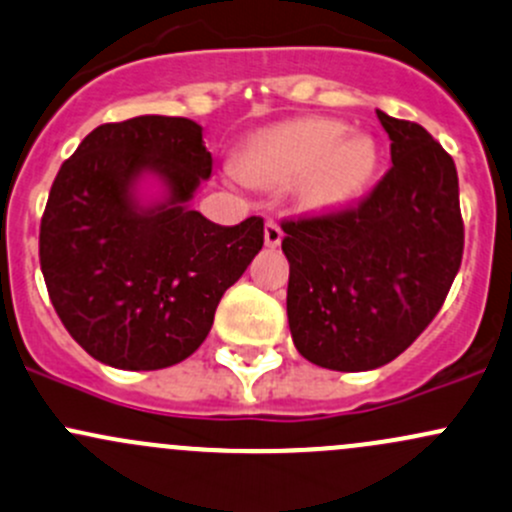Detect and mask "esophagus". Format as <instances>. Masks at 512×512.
<instances>
[{"mask_svg":"<svg viewBox=\"0 0 512 512\" xmlns=\"http://www.w3.org/2000/svg\"><path fill=\"white\" fill-rule=\"evenodd\" d=\"M282 238H284L282 228H279L274 220H267V223H265V245L272 247V250H274V247L282 245Z\"/></svg>","mask_w":512,"mask_h":512,"instance_id":"obj_1","label":"esophagus"}]
</instances>
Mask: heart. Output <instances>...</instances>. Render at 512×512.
<instances>
[{
	"label": "heart",
	"mask_w": 512,
	"mask_h": 512,
	"mask_svg": "<svg viewBox=\"0 0 512 512\" xmlns=\"http://www.w3.org/2000/svg\"><path fill=\"white\" fill-rule=\"evenodd\" d=\"M378 144L333 117H292L252 134L233 179L284 191L299 211L333 215L358 201L378 171Z\"/></svg>",
	"instance_id": "b5f03b06"
}]
</instances>
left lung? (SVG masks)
<instances>
[{
    "label": "left lung",
    "mask_w": 512,
    "mask_h": 512,
    "mask_svg": "<svg viewBox=\"0 0 512 512\" xmlns=\"http://www.w3.org/2000/svg\"><path fill=\"white\" fill-rule=\"evenodd\" d=\"M378 112L392 169L351 211L282 223L297 351L341 373L375 370L437 316L464 255L454 159L414 122Z\"/></svg>",
    "instance_id": "left-lung-1"
}]
</instances>
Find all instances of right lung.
<instances>
[{
    "mask_svg": "<svg viewBox=\"0 0 512 512\" xmlns=\"http://www.w3.org/2000/svg\"><path fill=\"white\" fill-rule=\"evenodd\" d=\"M213 157L186 117L95 127L58 171L41 220V272L68 333L120 370H161L206 341L225 289L265 242L262 218L193 211Z\"/></svg>",
    "mask_w": 512,
    "mask_h": 512,
    "instance_id": "1",
    "label": "right lung"
}]
</instances>
